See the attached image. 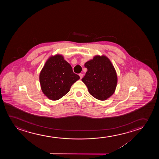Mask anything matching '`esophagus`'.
I'll list each match as a JSON object with an SVG mask.
<instances>
[{
    "label": "esophagus",
    "instance_id": "34e87169",
    "mask_svg": "<svg viewBox=\"0 0 159 159\" xmlns=\"http://www.w3.org/2000/svg\"><path fill=\"white\" fill-rule=\"evenodd\" d=\"M79 76H80V79H81L83 78V74H79Z\"/></svg>",
    "mask_w": 159,
    "mask_h": 159
}]
</instances>
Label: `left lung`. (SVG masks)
<instances>
[{"label":"left lung","mask_w":159,"mask_h":159,"mask_svg":"<svg viewBox=\"0 0 159 159\" xmlns=\"http://www.w3.org/2000/svg\"><path fill=\"white\" fill-rule=\"evenodd\" d=\"M87 68L83 83L89 94L98 100H105L115 92L117 75L110 60L105 55H96L85 63Z\"/></svg>","instance_id":"8db88e82"}]
</instances>
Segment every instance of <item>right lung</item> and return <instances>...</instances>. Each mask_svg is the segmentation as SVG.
<instances>
[{
	"label": "right lung",
	"instance_id": "1",
	"mask_svg": "<svg viewBox=\"0 0 159 159\" xmlns=\"http://www.w3.org/2000/svg\"><path fill=\"white\" fill-rule=\"evenodd\" d=\"M79 79L80 76L73 73L71 66L63 55L59 54L47 59L39 75L42 91L52 100H59L65 96Z\"/></svg>",
	"mask_w": 159,
	"mask_h": 159
}]
</instances>
